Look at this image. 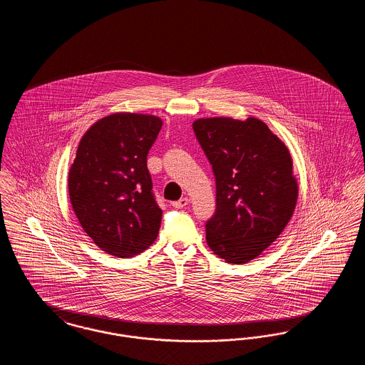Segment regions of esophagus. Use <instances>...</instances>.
Listing matches in <instances>:
<instances>
[{"label": "esophagus", "mask_w": 365, "mask_h": 365, "mask_svg": "<svg viewBox=\"0 0 365 365\" xmlns=\"http://www.w3.org/2000/svg\"><path fill=\"white\" fill-rule=\"evenodd\" d=\"M189 202H190V200L187 197H185V198H180L179 201L173 202V207L176 209L185 208L186 205H189Z\"/></svg>", "instance_id": "34e87169"}]
</instances>
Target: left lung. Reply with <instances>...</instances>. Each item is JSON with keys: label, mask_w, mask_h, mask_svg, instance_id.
<instances>
[{"label": "left lung", "mask_w": 365, "mask_h": 365, "mask_svg": "<svg viewBox=\"0 0 365 365\" xmlns=\"http://www.w3.org/2000/svg\"><path fill=\"white\" fill-rule=\"evenodd\" d=\"M192 130L216 179V210L205 226L208 246L227 262H249L277 241L293 216V158L256 118L198 119Z\"/></svg>", "instance_id": "8db88e82"}]
</instances>
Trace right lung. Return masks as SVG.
Returning a JSON list of instances; mask_svg holds the SVG:
<instances>
[{
    "label": "right lung",
    "mask_w": 365,
    "mask_h": 365,
    "mask_svg": "<svg viewBox=\"0 0 365 365\" xmlns=\"http://www.w3.org/2000/svg\"><path fill=\"white\" fill-rule=\"evenodd\" d=\"M153 115L120 112L94 123L68 174L71 205L94 243L134 257L156 241L163 210L152 192L146 156L161 130Z\"/></svg>",
    "instance_id": "right-lung-1"
}]
</instances>
